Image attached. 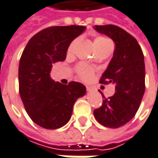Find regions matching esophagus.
<instances>
[{
    "label": "esophagus",
    "mask_w": 158,
    "mask_h": 158,
    "mask_svg": "<svg viewBox=\"0 0 158 158\" xmlns=\"http://www.w3.org/2000/svg\"><path fill=\"white\" fill-rule=\"evenodd\" d=\"M92 89H92L91 87H89V86L87 87V91H89V92H90V91H92Z\"/></svg>",
    "instance_id": "1"
}]
</instances>
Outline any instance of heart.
<instances>
[{"label":"heart","mask_w":158,"mask_h":158,"mask_svg":"<svg viewBox=\"0 0 158 158\" xmlns=\"http://www.w3.org/2000/svg\"><path fill=\"white\" fill-rule=\"evenodd\" d=\"M76 40H74L73 42L70 43V45L69 46L68 49V52H71V50L73 49V46L75 44ZM94 47L96 50H104V49H108V48H111L113 47V42L106 37L98 36L96 37L94 39ZM76 72L79 76V78L84 81H88L92 78L94 73V69L90 66H88L86 64H79L76 67Z\"/></svg>","instance_id":"obj_1"}]
</instances>
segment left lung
Returning <instances> with one entry per match:
<instances>
[{"label": "left lung", "instance_id": "obj_1", "mask_svg": "<svg viewBox=\"0 0 158 158\" xmlns=\"http://www.w3.org/2000/svg\"><path fill=\"white\" fill-rule=\"evenodd\" d=\"M95 30L113 40L115 50L108 69L99 83L115 85V94L103 98L101 107L94 110L97 121L104 127L118 128L126 125L136 115L145 93L144 54L136 40L122 28L95 25Z\"/></svg>", "mask_w": 158, "mask_h": 158}]
</instances>
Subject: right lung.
Returning a JSON list of instances; mask_svg holds the SVG:
<instances>
[{
    "mask_svg": "<svg viewBox=\"0 0 158 158\" xmlns=\"http://www.w3.org/2000/svg\"><path fill=\"white\" fill-rule=\"evenodd\" d=\"M85 26H53L32 37L23 50L19 65V91L26 112L41 127L56 129L70 119L76 100L86 87L76 81L68 85L50 79L52 65L63 61L70 42Z\"/></svg>",
    "mask_w": 158,
    "mask_h": 158,
    "instance_id": "1",
    "label": "right lung"
}]
</instances>
